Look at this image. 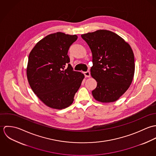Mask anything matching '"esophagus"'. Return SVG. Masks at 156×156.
<instances>
[{
  "instance_id": "1",
  "label": "esophagus",
  "mask_w": 156,
  "mask_h": 156,
  "mask_svg": "<svg viewBox=\"0 0 156 156\" xmlns=\"http://www.w3.org/2000/svg\"><path fill=\"white\" fill-rule=\"evenodd\" d=\"M84 74H85V76L86 77H89L90 76V72H89V71H87L84 72Z\"/></svg>"
}]
</instances>
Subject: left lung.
Listing matches in <instances>:
<instances>
[{
    "mask_svg": "<svg viewBox=\"0 0 156 156\" xmlns=\"http://www.w3.org/2000/svg\"><path fill=\"white\" fill-rule=\"evenodd\" d=\"M92 54L91 76L97 82L92 91L101 103L116 101L129 89L134 73V58L130 47L115 33L98 30L81 35Z\"/></svg>",
    "mask_w": 156,
    "mask_h": 156,
    "instance_id": "obj_1",
    "label": "left lung"
}]
</instances>
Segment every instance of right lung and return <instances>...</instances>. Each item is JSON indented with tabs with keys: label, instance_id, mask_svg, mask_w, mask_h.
<instances>
[{
	"label": "right lung",
	"instance_id": "1",
	"mask_svg": "<svg viewBox=\"0 0 156 156\" xmlns=\"http://www.w3.org/2000/svg\"><path fill=\"white\" fill-rule=\"evenodd\" d=\"M77 39L56 32L46 36L31 50L26 69L29 85L46 106L62 109L69 106L84 74L73 70L68 51Z\"/></svg>",
	"mask_w": 156,
	"mask_h": 156
}]
</instances>
